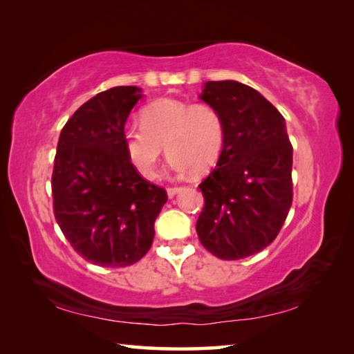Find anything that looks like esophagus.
Instances as JSON below:
<instances>
[{"label": "esophagus", "instance_id": "1", "mask_svg": "<svg viewBox=\"0 0 354 354\" xmlns=\"http://www.w3.org/2000/svg\"><path fill=\"white\" fill-rule=\"evenodd\" d=\"M183 189L181 187H169L167 189V195L170 196V198H173V196H175L176 194H179V192H181Z\"/></svg>", "mask_w": 354, "mask_h": 354}]
</instances>
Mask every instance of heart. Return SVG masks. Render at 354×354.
I'll return each instance as SVG.
<instances>
[{"mask_svg": "<svg viewBox=\"0 0 354 354\" xmlns=\"http://www.w3.org/2000/svg\"><path fill=\"white\" fill-rule=\"evenodd\" d=\"M140 123L124 129L123 143L131 164L147 179L159 175L164 145L171 154L170 169L178 175L209 170L223 149V118L209 104L158 100L143 107Z\"/></svg>", "mask_w": 354, "mask_h": 354, "instance_id": "obj_1", "label": "heart"}]
</instances>
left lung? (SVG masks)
Returning <instances> with one entry per match:
<instances>
[{"mask_svg": "<svg viewBox=\"0 0 354 354\" xmlns=\"http://www.w3.org/2000/svg\"><path fill=\"white\" fill-rule=\"evenodd\" d=\"M200 98L223 118L217 167L200 189L205 207L200 242L220 259L234 261L268 247L292 205V145L284 117L253 87L207 81Z\"/></svg>", "mask_w": 354, "mask_h": 354, "instance_id": "8db88e82", "label": "left lung"}]
</instances>
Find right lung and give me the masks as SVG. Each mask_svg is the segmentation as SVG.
<instances>
[{"mask_svg": "<svg viewBox=\"0 0 354 354\" xmlns=\"http://www.w3.org/2000/svg\"><path fill=\"white\" fill-rule=\"evenodd\" d=\"M143 97L112 87L65 123L53 170V209L77 254L100 267H127L147 254L167 194L137 173L123 143L124 123Z\"/></svg>", "mask_w": 354, "mask_h": 354, "instance_id": "add662e5", "label": "right lung"}]
</instances>
